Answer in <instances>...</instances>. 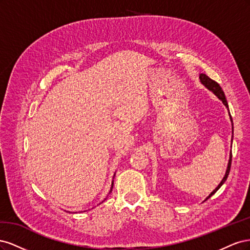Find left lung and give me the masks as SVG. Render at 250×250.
<instances>
[{
    "instance_id": "8db88e82",
    "label": "left lung",
    "mask_w": 250,
    "mask_h": 250,
    "mask_svg": "<svg viewBox=\"0 0 250 250\" xmlns=\"http://www.w3.org/2000/svg\"><path fill=\"white\" fill-rule=\"evenodd\" d=\"M199 78H200V81H201L202 84L206 85L209 90H211V92H213V93L219 98V99H220V100L223 102V104L225 105V106L229 108L228 101H226V99H225V95H224V93H223V90H222L221 86L219 85L216 81H214L213 79H210L208 76H207L206 74H200ZM229 116H230V115H229ZM230 120H231V117H230ZM230 166H231V152H230V156H229V166H228V170H226V173H225V175H224L222 181H221L220 184H219V186L215 188V190L210 193V195L208 196V197L207 199H208V198L210 197V196H213V195L219 190V188H220V187L225 183V180L228 179V176H229V171H230Z\"/></svg>"
}]
</instances>
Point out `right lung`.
<instances>
[{"instance_id":"obj_1","label":"right lung","mask_w":250,"mask_h":250,"mask_svg":"<svg viewBox=\"0 0 250 250\" xmlns=\"http://www.w3.org/2000/svg\"><path fill=\"white\" fill-rule=\"evenodd\" d=\"M112 185H113V184H112ZM111 188H112V187H111ZM110 191H111V190H110Z\"/></svg>"}]
</instances>
